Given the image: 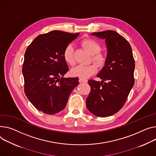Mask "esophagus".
Listing matches in <instances>:
<instances>
[{
  "label": "esophagus",
  "mask_w": 156,
  "mask_h": 156,
  "mask_svg": "<svg viewBox=\"0 0 156 156\" xmlns=\"http://www.w3.org/2000/svg\"><path fill=\"white\" fill-rule=\"evenodd\" d=\"M79 81H80V82H83V83H87V82H88V80H86V79H84V78H80L79 79Z\"/></svg>",
  "instance_id": "34e87169"
}]
</instances>
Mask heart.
Returning <instances> with one entry per match:
<instances>
[{"label":"heart","instance_id":"obj_1","mask_svg":"<svg viewBox=\"0 0 156 156\" xmlns=\"http://www.w3.org/2000/svg\"><path fill=\"white\" fill-rule=\"evenodd\" d=\"M81 44L91 55L90 61H92L98 67H102L105 65L107 56L104 53L100 51L101 48L98 42L91 38H85L81 41ZM63 56L64 60L69 65L73 66L75 65V49L72 44H69L65 47ZM96 70V66L90 64L87 66H78L73 69L71 73L74 76L87 78L94 74Z\"/></svg>","mask_w":156,"mask_h":156}]
</instances>
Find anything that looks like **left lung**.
Instances as JSON below:
<instances>
[{
  "instance_id": "1",
  "label": "left lung",
  "mask_w": 156,
  "mask_h": 156,
  "mask_svg": "<svg viewBox=\"0 0 156 156\" xmlns=\"http://www.w3.org/2000/svg\"><path fill=\"white\" fill-rule=\"evenodd\" d=\"M91 35L105 39L107 55L105 66L97 75L102 81H88L91 91L87 107L93 115L106 117L125 104L134 84L135 61L129 43L115 31L108 30Z\"/></svg>"
}]
</instances>
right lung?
Here are the masks:
<instances>
[{"label":"right lung","mask_w":156,"mask_h":156,"mask_svg":"<svg viewBox=\"0 0 156 156\" xmlns=\"http://www.w3.org/2000/svg\"><path fill=\"white\" fill-rule=\"evenodd\" d=\"M80 33L53 30L37 36L26 49L23 66L24 92L39 111L53 115L63 110L78 78H63L68 71L63 53Z\"/></svg>","instance_id":"add662e5"}]
</instances>
